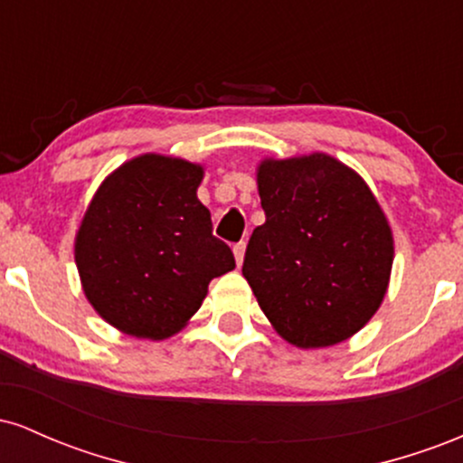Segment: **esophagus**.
<instances>
[{"instance_id": "34e87169", "label": "esophagus", "mask_w": 463, "mask_h": 463, "mask_svg": "<svg viewBox=\"0 0 463 463\" xmlns=\"http://www.w3.org/2000/svg\"><path fill=\"white\" fill-rule=\"evenodd\" d=\"M232 252H235V261L237 265L243 263V254H246V241H239L232 246Z\"/></svg>"}]
</instances>
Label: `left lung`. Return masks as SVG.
<instances>
[{
  "label": "left lung",
  "mask_w": 463,
  "mask_h": 463,
  "mask_svg": "<svg viewBox=\"0 0 463 463\" xmlns=\"http://www.w3.org/2000/svg\"><path fill=\"white\" fill-rule=\"evenodd\" d=\"M265 224L241 272L287 342L333 346L374 316L394 243L383 211L353 169L326 154L259 167Z\"/></svg>",
  "instance_id": "left-lung-1"
}]
</instances>
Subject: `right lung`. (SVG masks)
Returning a JSON list of instances; mask_svg holds the SVG:
<instances>
[{
  "instance_id": "right-lung-1",
  "label": "right lung",
  "mask_w": 463,
  "mask_h": 463,
  "mask_svg": "<svg viewBox=\"0 0 463 463\" xmlns=\"http://www.w3.org/2000/svg\"><path fill=\"white\" fill-rule=\"evenodd\" d=\"M202 167L146 154L104 180L76 237L82 289L106 322L165 339L200 309L209 283L235 268L195 195Z\"/></svg>"
}]
</instances>
